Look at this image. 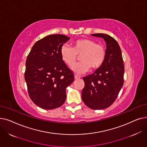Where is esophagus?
<instances>
[{
    "instance_id": "1",
    "label": "esophagus",
    "mask_w": 147,
    "mask_h": 147,
    "mask_svg": "<svg viewBox=\"0 0 147 147\" xmlns=\"http://www.w3.org/2000/svg\"><path fill=\"white\" fill-rule=\"evenodd\" d=\"M74 78H75V79H79L81 78V76H79L78 74H74Z\"/></svg>"
}]
</instances>
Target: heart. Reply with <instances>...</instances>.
Returning a JSON list of instances; mask_svg holds the SVG:
<instances>
[{
  "label": "heart",
  "mask_w": 147,
  "mask_h": 147,
  "mask_svg": "<svg viewBox=\"0 0 147 147\" xmlns=\"http://www.w3.org/2000/svg\"><path fill=\"white\" fill-rule=\"evenodd\" d=\"M62 59L68 66H71L80 55L79 63L71 67V69L76 73H82L91 68H99L103 64L106 57V50L102 45L89 38H82L73 42V48L67 44L62 45L60 49Z\"/></svg>",
  "instance_id": "b5f03b06"
}]
</instances>
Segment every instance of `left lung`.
<instances>
[{
    "label": "left lung",
    "mask_w": 147,
    "mask_h": 147,
    "mask_svg": "<svg viewBox=\"0 0 147 147\" xmlns=\"http://www.w3.org/2000/svg\"><path fill=\"white\" fill-rule=\"evenodd\" d=\"M91 35L104 38L107 45L106 57L101 67L83 78L84 87L82 98L90 109L103 110L117 98L124 82L125 67L120 46L113 37L103 33Z\"/></svg>",
    "instance_id": "obj_1"
}]
</instances>
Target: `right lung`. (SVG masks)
<instances>
[{
  "instance_id": "add662e5",
  "label": "right lung",
  "mask_w": 147,
  "mask_h": 147,
  "mask_svg": "<svg viewBox=\"0 0 147 147\" xmlns=\"http://www.w3.org/2000/svg\"><path fill=\"white\" fill-rule=\"evenodd\" d=\"M70 37L51 34L36 42L27 56L25 80L32 101L45 110L57 109L66 99L74 74L61 57V46Z\"/></svg>"
}]
</instances>
